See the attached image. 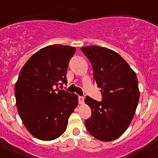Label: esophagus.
<instances>
[{
	"instance_id": "esophagus-1",
	"label": "esophagus",
	"mask_w": 158,
	"mask_h": 158,
	"mask_svg": "<svg viewBox=\"0 0 158 158\" xmlns=\"http://www.w3.org/2000/svg\"><path fill=\"white\" fill-rule=\"evenodd\" d=\"M78 100H79L80 105H83L85 103V98L83 96H78Z\"/></svg>"
}]
</instances>
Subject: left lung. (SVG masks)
Returning a JSON list of instances; mask_svg holds the SVG:
<instances>
[{
	"instance_id": "1",
	"label": "left lung",
	"mask_w": 158,
	"mask_h": 158,
	"mask_svg": "<svg viewBox=\"0 0 158 158\" xmlns=\"http://www.w3.org/2000/svg\"><path fill=\"white\" fill-rule=\"evenodd\" d=\"M93 67L94 80L101 88L102 102L87 96L85 102L91 115L85 127L91 136L109 142L125 133L136 112L139 99L134 70L118 53L98 46L81 48Z\"/></svg>"
}]
</instances>
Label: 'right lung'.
Masks as SVG:
<instances>
[{
  "label": "right lung",
  "instance_id": "add662e5",
  "mask_svg": "<svg viewBox=\"0 0 158 158\" xmlns=\"http://www.w3.org/2000/svg\"><path fill=\"white\" fill-rule=\"evenodd\" d=\"M76 48L47 46L37 51L21 70L15 88L19 116L28 131L41 140L60 136L78 105V96L57 88L67 84L69 61Z\"/></svg>",
  "mask_w": 158,
  "mask_h": 158
}]
</instances>
